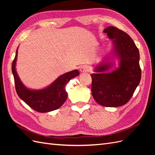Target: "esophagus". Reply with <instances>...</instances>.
Wrapping results in <instances>:
<instances>
[{"label": "esophagus", "instance_id": "obj_1", "mask_svg": "<svg viewBox=\"0 0 155 155\" xmlns=\"http://www.w3.org/2000/svg\"><path fill=\"white\" fill-rule=\"evenodd\" d=\"M80 72L81 73H85L89 71V67L88 66H86V65H83L81 68H80Z\"/></svg>", "mask_w": 155, "mask_h": 155}]
</instances>
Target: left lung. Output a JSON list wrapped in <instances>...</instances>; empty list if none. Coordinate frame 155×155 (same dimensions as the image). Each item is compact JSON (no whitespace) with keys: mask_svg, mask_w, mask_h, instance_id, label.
Listing matches in <instances>:
<instances>
[{"mask_svg":"<svg viewBox=\"0 0 155 155\" xmlns=\"http://www.w3.org/2000/svg\"><path fill=\"white\" fill-rule=\"evenodd\" d=\"M112 48L109 55L94 68L92 77V94L100 105L118 107L126 104L133 96L141 79L139 50L125 32L114 26L104 30ZM119 67L111 72L115 60Z\"/></svg>","mask_w":155,"mask_h":155,"instance_id":"1","label":"left lung"}]
</instances>
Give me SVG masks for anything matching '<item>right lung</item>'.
Returning a JSON list of instances; mask_svg holds the SVG:
<instances>
[{"instance_id": "right-lung-1", "label": "right lung", "mask_w": 155, "mask_h": 155, "mask_svg": "<svg viewBox=\"0 0 155 155\" xmlns=\"http://www.w3.org/2000/svg\"><path fill=\"white\" fill-rule=\"evenodd\" d=\"M18 48L12 63V69L18 97L37 112H47L59 109L67 99L68 94L65 87L70 79L79 76L78 70H74L61 75L44 88L39 90L28 88L22 83L16 70Z\"/></svg>"}]
</instances>
